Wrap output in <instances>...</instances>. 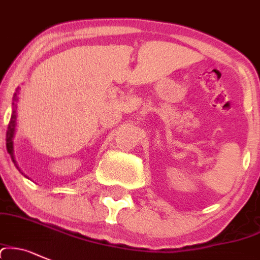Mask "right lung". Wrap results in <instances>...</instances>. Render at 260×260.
<instances>
[{
    "mask_svg": "<svg viewBox=\"0 0 260 260\" xmlns=\"http://www.w3.org/2000/svg\"><path fill=\"white\" fill-rule=\"evenodd\" d=\"M16 102H17V93H15V95H13L12 115H11L10 124H8L7 133H6V147H7L8 153L11 155V158H12L13 164H15L16 167L18 169L17 162H16V160H15V155H13V138H15L16 125H17V105H16Z\"/></svg>",
    "mask_w": 260,
    "mask_h": 260,
    "instance_id": "right-lung-1",
    "label": "right lung"
}]
</instances>
